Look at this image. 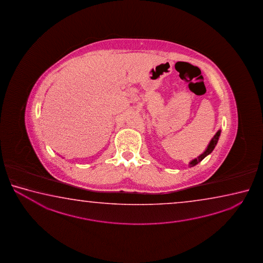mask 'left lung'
I'll list each match as a JSON object with an SVG mask.
<instances>
[{
  "label": "left lung",
  "instance_id": "obj_1",
  "mask_svg": "<svg viewBox=\"0 0 263 263\" xmlns=\"http://www.w3.org/2000/svg\"><path fill=\"white\" fill-rule=\"evenodd\" d=\"M220 134H221V129H218V132H217L216 134H214V136L213 137V139L210 141L209 144H208L207 148L205 149V151L203 152L201 155L198 156L197 158H194L193 160L191 161V162H190V164H189V167H192V166L196 165L197 164H199L200 161L202 160V159H204L206 156H209L210 154H211L212 152L214 151V147L216 146V144L218 143Z\"/></svg>",
  "mask_w": 263,
  "mask_h": 263
}]
</instances>
